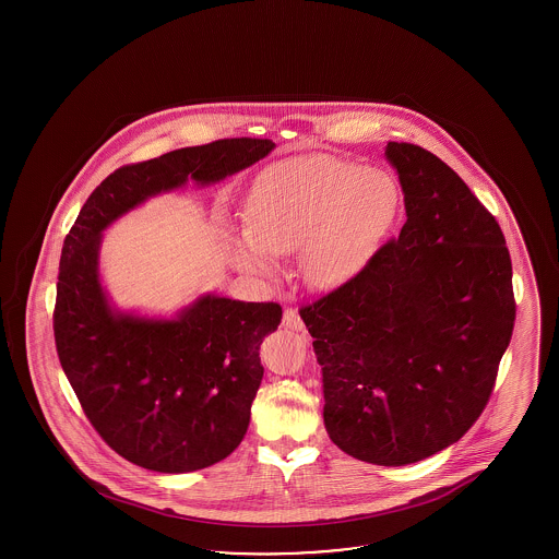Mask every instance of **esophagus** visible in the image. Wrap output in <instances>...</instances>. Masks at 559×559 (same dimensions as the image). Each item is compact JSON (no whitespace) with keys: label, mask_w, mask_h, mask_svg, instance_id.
<instances>
[{"label":"esophagus","mask_w":559,"mask_h":559,"mask_svg":"<svg viewBox=\"0 0 559 559\" xmlns=\"http://www.w3.org/2000/svg\"><path fill=\"white\" fill-rule=\"evenodd\" d=\"M283 326L293 329V331H304V320L299 319V314L293 308H285L283 314Z\"/></svg>","instance_id":"34e87169"}]
</instances>
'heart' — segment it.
<instances>
[{
  "label": "heart",
  "mask_w": 559,
  "mask_h": 559,
  "mask_svg": "<svg viewBox=\"0 0 559 559\" xmlns=\"http://www.w3.org/2000/svg\"><path fill=\"white\" fill-rule=\"evenodd\" d=\"M392 176L356 160L304 157L267 171L247 201V230L228 240L237 266L274 274L301 247L314 285L333 287L369 262L399 213Z\"/></svg>",
  "instance_id": "b5f03b06"
}]
</instances>
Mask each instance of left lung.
Returning <instances> with one entry per match:
<instances>
[{
  "instance_id": "1",
  "label": "left lung",
  "mask_w": 559,
  "mask_h": 559,
  "mask_svg": "<svg viewBox=\"0 0 559 559\" xmlns=\"http://www.w3.org/2000/svg\"><path fill=\"white\" fill-rule=\"evenodd\" d=\"M406 224L354 278L304 306L324 427L354 459L400 467L478 421L511 342V258L495 215L444 160L388 142Z\"/></svg>"
}]
</instances>
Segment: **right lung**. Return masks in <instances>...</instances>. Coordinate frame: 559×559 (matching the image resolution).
Masks as SVG:
<instances>
[{
	"mask_svg": "<svg viewBox=\"0 0 559 559\" xmlns=\"http://www.w3.org/2000/svg\"><path fill=\"white\" fill-rule=\"evenodd\" d=\"M228 138L126 165L96 188L64 239L53 337L90 424L123 459L187 474L226 459L245 438L264 377L260 346L283 308L213 293L171 319L117 310L100 281L103 233L160 192L212 187L274 151Z\"/></svg>",
	"mask_w": 559,
	"mask_h": 559,
	"instance_id": "obj_1",
	"label": "right lung"
}]
</instances>
